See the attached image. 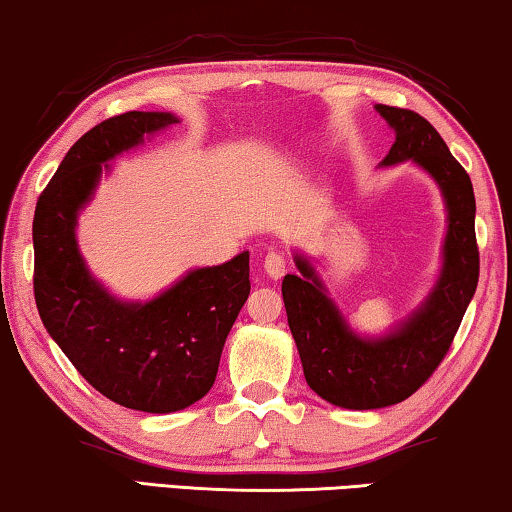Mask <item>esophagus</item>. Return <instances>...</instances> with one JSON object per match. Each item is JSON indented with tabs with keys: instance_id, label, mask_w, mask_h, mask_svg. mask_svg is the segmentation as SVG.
I'll list each match as a JSON object with an SVG mask.
<instances>
[{
	"instance_id": "34e87169",
	"label": "esophagus",
	"mask_w": 512,
	"mask_h": 512,
	"mask_svg": "<svg viewBox=\"0 0 512 512\" xmlns=\"http://www.w3.org/2000/svg\"><path fill=\"white\" fill-rule=\"evenodd\" d=\"M264 271H266V276L273 278V280H278V278L285 276V271H287L285 255L276 253V250H271V253L264 257Z\"/></svg>"
}]
</instances>
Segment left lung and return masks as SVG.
Masks as SVG:
<instances>
[{
	"mask_svg": "<svg viewBox=\"0 0 512 512\" xmlns=\"http://www.w3.org/2000/svg\"><path fill=\"white\" fill-rule=\"evenodd\" d=\"M395 142L381 167L411 163L437 183L446 204L439 278L416 310L381 335L349 326L312 262L294 253L299 273L282 280L289 331L303 375L319 398L342 409H381L407 400L444 361L478 285L476 197L469 174L421 114L375 105Z\"/></svg>",
	"mask_w": 512,
	"mask_h": 512,
	"instance_id": "obj_1",
	"label": "left lung"
}]
</instances>
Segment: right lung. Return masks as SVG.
<instances>
[{"instance_id": "add662e5", "label": "right lung", "mask_w": 512, "mask_h": 512, "mask_svg": "<svg viewBox=\"0 0 512 512\" xmlns=\"http://www.w3.org/2000/svg\"><path fill=\"white\" fill-rule=\"evenodd\" d=\"M179 124L172 112H126L68 149L34 213V296L41 322L75 370L121 407L172 414L211 391L227 333L250 294L248 250L200 266L149 301H124L94 278L78 218L124 151Z\"/></svg>"}]
</instances>
